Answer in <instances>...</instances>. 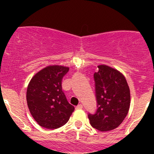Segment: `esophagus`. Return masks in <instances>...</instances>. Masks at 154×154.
Returning a JSON list of instances; mask_svg holds the SVG:
<instances>
[{"mask_svg":"<svg viewBox=\"0 0 154 154\" xmlns=\"http://www.w3.org/2000/svg\"><path fill=\"white\" fill-rule=\"evenodd\" d=\"M76 109H83V105L82 104L77 105V106H76Z\"/></svg>","mask_w":154,"mask_h":154,"instance_id":"1","label":"esophagus"}]
</instances>
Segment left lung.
I'll list each match as a JSON object with an SVG mask.
<instances>
[{
  "instance_id": "1",
  "label": "left lung",
  "mask_w": 154,
  "mask_h": 154,
  "mask_svg": "<svg viewBox=\"0 0 154 154\" xmlns=\"http://www.w3.org/2000/svg\"><path fill=\"white\" fill-rule=\"evenodd\" d=\"M94 74L97 111L88 113L90 125L101 132L119 127L128 113L130 105V88L125 76L105 65L97 66Z\"/></svg>"
}]
</instances>
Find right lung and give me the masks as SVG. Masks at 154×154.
Listing matches in <instances>:
<instances>
[{
    "label": "right lung",
    "instance_id": "right-lung-1",
    "mask_svg": "<svg viewBox=\"0 0 154 154\" xmlns=\"http://www.w3.org/2000/svg\"><path fill=\"white\" fill-rule=\"evenodd\" d=\"M69 68L49 66L35 74L27 90L30 114L41 127L57 129L69 120L74 107L62 90V80Z\"/></svg>",
    "mask_w": 154,
    "mask_h": 154
}]
</instances>
